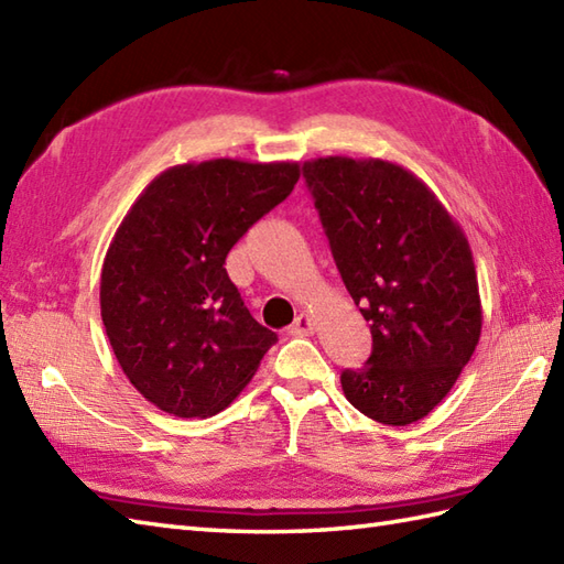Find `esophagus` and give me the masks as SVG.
Here are the masks:
<instances>
[{
	"mask_svg": "<svg viewBox=\"0 0 564 564\" xmlns=\"http://www.w3.org/2000/svg\"><path fill=\"white\" fill-rule=\"evenodd\" d=\"M315 332V322L313 317H310L307 313H301L295 317V322L291 325V334H295V337H310V334Z\"/></svg>",
	"mask_w": 564,
	"mask_h": 564,
	"instance_id": "1",
	"label": "esophagus"
}]
</instances>
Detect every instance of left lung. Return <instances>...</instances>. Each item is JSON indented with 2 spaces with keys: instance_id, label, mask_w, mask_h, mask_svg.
Wrapping results in <instances>:
<instances>
[{
  "instance_id": "left-lung-1",
  "label": "left lung",
  "mask_w": 564,
  "mask_h": 564,
  "mask_svg": "<svg viewBox=\"0 0 564 564\" xmlns=\"http://www.w3.org/2000/svg\"><path fill=\"white\" fill-rule=\"evenodd\" d=\"M341 281L370 322L373 351L341 390L388 426L424 419L446 398L482 332L467 237L422 178L386 160L303 164Z\"/></svg>"
}]
</instances>
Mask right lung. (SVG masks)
Returning <instances> with one entry per match:
<instances>
[{"label": "right lung", "mask_w": 564, "mask_h": 564, "mask_svg": "<svg viewBox=\"0 0 564 564\" xmlns=\"http://www.w3.org/2000/svg\"><path fill=\"white\" fill-rule=\"evenodd\" d=\"M297 178V162L176 164L118 225L101 269V319L123 373L162 412H223L279 339L249 315L225 259Z\"/></svg>", "instance_id": "add662e5"}]
</instances>
